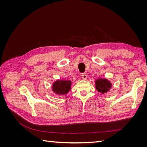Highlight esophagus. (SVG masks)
<instances>
[{
	"instance_id": "1",
	"label": "esophagus",
	"mask_w": 147,
	"mask_h": 147,
	"mask_svg": "<svg viewBox=\"0 0 147 147\" xmlns=\"http://www.w3.org/2000/svg\"><path fill=\"white\" fill-rule=\"evenodd\" d=\"M81 77H82V78L83 80H85L87 79V75H86V74H84V73L82 74Z\"/></svg>"
}]
</instances>
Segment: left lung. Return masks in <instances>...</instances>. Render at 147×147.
Segmentation results:
<instances>
[{"label": "left lung", "mask_w": 147, "mask_h": 147, "mask_svg": "<svg viewBox=\"0 0 147 147\" xmlns=\"http://www.w3.org/2000/svg\"><path fill=\"white\" fill-rule=\"evenodd\" d=\"M96 87L98 92H100L104 94L109 90V89L112 87V84L107 79L100 78L96 81Z\"/></svg>", "instance_id": "1"}]
</instances>
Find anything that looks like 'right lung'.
Masks as SVG:
<instances>
[{
    "mask_svg": "<svg viewBox=\"0 0 147 147\" xmlns=\"http://www.w3.org/2000/svg\"><path fill=\"white\" fill-rule=\"evenodd\" d=\"M70 81L57 80L53 84V91L57 94L64 95L70 90Z\"/></svg>",
    "mask_w": 147,
    "mask_h": 147,
    "instance_id": "right-lung-1",
    "label": "right lung"
}]
</instances>
